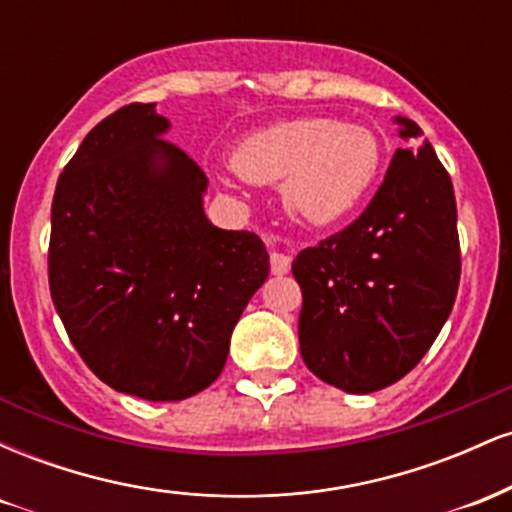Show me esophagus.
<instances>
[{"instance_id": "esophagus-1", "label": "esophagus", "mask_w": 512, "mask_h": 512, "mask_svg": "<svg viewBox=\"0 0 512 512\" xmlns=\"http://www.w3.org/2000/svg\"><path fill=\"white\" fill-rule=\"evenodd\" d=\"M269 267H272V274L276 276L289 274L291 255H286V252H272V255H269Z\"/></svg>"}]
</instances>
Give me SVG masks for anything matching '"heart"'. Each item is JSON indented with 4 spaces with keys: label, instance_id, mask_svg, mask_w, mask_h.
Instances as JSON below:
<instances>
[{
    "label": "heart",
    "instance_id": "b5f03b06",
    "mask_svg": "<svg viewBox=\"0 0 512 512\" xmlns=\"http://www.w3.org/2000/svg\"><path fill=\"white\" fill-rule=\"evenodd\" d=\"M383 146L368 127L332 117H293L245 137L233 151L240 178L281 182V199L298 221L327 226L368 195Z\"/></svg>",
    "mask_w": 512,
    "mask_h": 512
}]
</instances>
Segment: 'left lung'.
<instances>
[{"label": "left lung", "instance_id": "1", "mask_svg": "<svg viewBox=\"0 0 512 512\" xmlns=\"http://www.w3.org/2000/svg\"><path fill=\"white\" fill-rule=\"evenodd\" d=\"M397 122L404 139L424 134ZM460 269L448 170L428 142L397 149L363 214L293 260L305 366L354 395L402 380L448 320Z\"/></svg>", "mask_w": 512, "mask_h": 512}]
</instances>
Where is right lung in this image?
<instances>
[{
    "label": "right lung",
    "instance_id": "add662e5",
    "mask_svg": "<svg viewBox=\"0 0 512 512\" xmlns=\"http://www.w3.org/2000/svg\"><path fill=\"white\" fill-rule=\"evenodd\" d=\"M166 129L154 103H129L86 134L57 180L48 250L74 349L105 385L149 402L219 378L269 274L260 236L207 221V175Z\"/></svg>",
    "mask_w": 512,
    "mask_h": 512
}]
</instances>
